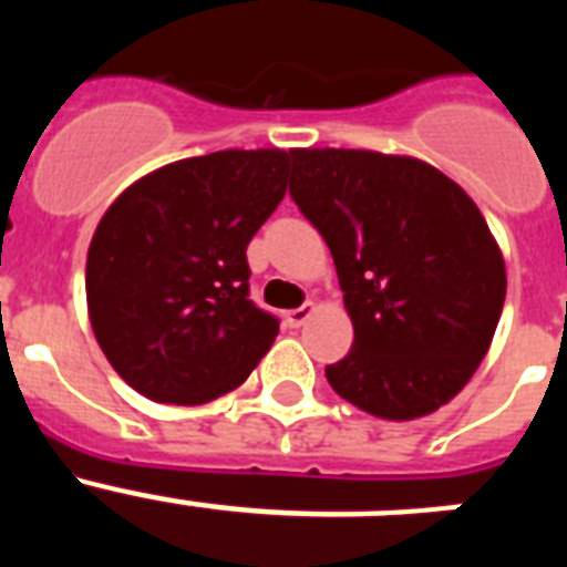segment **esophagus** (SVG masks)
Masks as SVG:
<instances>
[{
	"label": "esophagus",
	"instance_id": "esophagus-1",
	"mask_svg": "<svg viewBox=\"0 0 567 567\" xmlns=\"http://www.w3.org/2000/svg\"><path fill=\"white\" fill-rule=\"evenodd\" d=\"M312 315H315V303H303V307H298V309H289L287 323H289V327L298 329V327H303V323H307Z\"/></svg>",
	"mask_w": 567,
	"mask_h": 567
}]
</instances>
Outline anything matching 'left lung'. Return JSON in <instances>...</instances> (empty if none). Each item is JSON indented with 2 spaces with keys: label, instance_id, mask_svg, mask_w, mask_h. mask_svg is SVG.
<instances>
[{
  "label": "left lung",
  "instance_id": "1",
  "mask_svg": "<svg viewBox=\"0 0 567 567\" xmlns=\"http://www.w3.org/2000/svg\"><path fill=\"white\" fill-rule=\"evenodd\" d=\"M289 195L334 258L352 352L334 392L383 420L437 412L488 352L505 260L468 193L432 164L374 150H292Z\"/></svg>",
  "mask_w": 567,
  "mask_h": 567
}]
</instances>
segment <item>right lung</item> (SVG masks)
Wrapping results in <instances>:
<instances>
[{
    "label": "right lung",
    "instance_id": "obj_1",
    "mask_svg": "<svg viewBox=\"0 0 567 567\" xmlns=\"http://www.w3.org/2000/svg\"><path fill=\"white\" fill-rule=\"evenodd\" d=\"M292 150H218L130 184L87 249V315L104 358L155 403L238 389L278 320L249 300L247 247L287 195Z\"/></svg>",
    "mask_w": 567,
    "mask_h": 567
}]
</instances>
